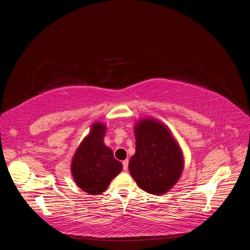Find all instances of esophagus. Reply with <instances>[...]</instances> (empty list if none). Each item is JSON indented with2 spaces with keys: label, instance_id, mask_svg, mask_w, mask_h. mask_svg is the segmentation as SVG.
I'll use <instances>...</instances> for the list:
<instances>
[{
  "label": "esophagus",
  "instance_id": "esophagus-1",
  "mask_svg": "<svg viewBox=\"0 0 250 250\" xmlns=\"http://www.w3.org/2000/svg\"><path fill=\"white\" fill-rule=\"evenodd\" d=\"M128 163H129V161L128 160H125V161H123V170L124 171H127V169H128Z\"/></svg>",
  "mask_w": 250,
  "mask_h": 250
}]
</instances>
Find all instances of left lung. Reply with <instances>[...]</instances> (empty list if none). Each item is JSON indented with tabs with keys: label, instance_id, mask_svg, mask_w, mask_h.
<instances>
[{
	"label": "left lung",
	"instance_id": "8db88e82",
	"mask_svg": "<svg viewBox=\"0 0 250 250\" xmlns=\"http://www.w3.org/2000/svg\"><path fill=\"white\" fill-rule=\"evenodd\" d=\"M135 153L129 172L138 186L149 194L164 195L177 183L184 170V156L168 127L153 119L134 126Z\"/></svg>",
	"mask_w": 250,
	"mask_h": 250
}]
</instances>
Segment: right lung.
<instances>
[{
  "label": "right lung",
  "mask_w": 250,
  "mask_h": 250,
  "mask_svg": "<svg viewBox=\"0 0 250 250\" xmlns=\"http://www.w3.org/2000/svg\"><path fill=\"white\" fill-rule=\"evenodd\" d=\"M105 131L104 124L94 123L72 160L71 171L75 181L81 190L90 195L103 193L123 168L113 156L112 150L104 145Z\"/></svg>",
  "instance_id": "add662e5"
}]
</instances>
